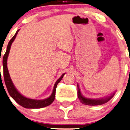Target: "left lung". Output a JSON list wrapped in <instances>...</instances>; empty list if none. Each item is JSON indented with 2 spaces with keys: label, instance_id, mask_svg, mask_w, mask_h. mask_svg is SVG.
Here are the masks:
<instances>
[{
  "label": "left lung",
  "instance_id": "8db88e82",
  "mask_svg": "<svg viewBox=\"0 0 130 130\" xmlns=\"http://www.w3.org/2000/svg\"><path fill=\"white\" fill-rule=\"evenodd\" d=\"M78 97L79 100H80V102L82 103L83 104L87 105H91V106H95V105H99L103 104V103H106V102H108L110 100H111L113 98V95H115V93H113V95H111V96H109V97L105 98V99H100V100H94V99H88L84 96H83L82 95L81 93H80V90L79 89L78 85Z\"/></svg>",
  "mask_w": 130,
  "mask_h": 130
}]
</instances>
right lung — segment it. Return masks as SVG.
<instances>
[{
    "mask_svg": "<svg viewBox=\"0 0 130 130\" xmlns=\"http://www.w3.org/2000/svg\"><path fill=\"white\" fill-rule=\"evenodd\" d=\"M19 30L17 31L14 36L11 39V40L9 41V43H8L7 48V50L5 54H4L3 57V67H4V82H5V85H6L7 89L8 90L9 95L10 96L17 102L18 104L21 105L23 107L26 108H40L45 107V106H48L52 103L54 101L55 97V91L56 88H57V86L58 83L61 81L62 79L63 76L64 74L60 76L59 79L55 83L54 90L52 93L51 96L48 97L47 99L42 100H33L30 99V98H27L22 95L20 93L16 90L15 88L14 85H13V83H12V80L9 75V71L7 69V60L8 55H9V51H10L11 45H12V42L15 40L16 37V35L18 34Z\"/></svg>",
    "mask_w": 130,
    "mask_h": 130,
    "instance_id": "add662e5",
    "label": "right lung"
}]
</instances>
